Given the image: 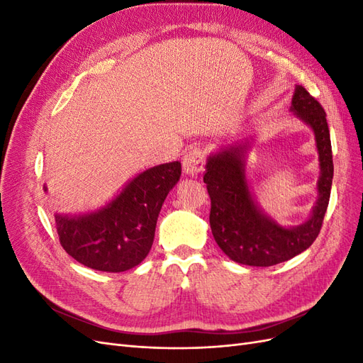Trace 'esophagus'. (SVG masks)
<instances>
[{
    "mask_svg": "<svg viewBox=\"0 0 363 363\" xmlns=\"http://www.w3.org/2000/svg\"><path fill=\"white\" fill-rule=\"evenodd\" d=\"M206 155L200 148H192L183 157V171L189 175H196L204 169Z\"/></svg>",
    "mask_w": 363,
    "mask_h": 363,
    "instance_id": "34e87169",
    "label": "esophagus"
}]
</instances>
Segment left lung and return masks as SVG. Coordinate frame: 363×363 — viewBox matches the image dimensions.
I'll return each instance as SVG.
<instances>
[{
	"label": "left lung",
	"instance_id": "obj_1",
	"mask_svg": "<svg viewBox=\"0 0 363 363\" xmlns=\"http://www.w3.org/2000/svg\"><path fill=\"white\" fill-rule=\"evenodd\" d=\"M291 111L313 130L320 155V196L304 224L281 227L257 207L245 175L247 145L225 148L206 163L203 180L212 204L208 215L212 235L219 248L242 265L272 267L289 260L309 248L323 227L333 180L332 142L325 112L303 86L295 87Z\"/></svg>",
	"mask_w": 363,
	"mask_h": 363
}]
</instances>
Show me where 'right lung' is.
<instances>
[{
  "instance_id": "add662e5",
  "label": "right lung",
  "mask_w": 363,
  "mask_h": 363,
  "mask_svg": "<svg viewBox=\"0 0 363 363\" xmlns=\"http://www.w3.org/2000/svg\"><path fill=\"white\" fill-rule=\"evenodd\" d=\"M180 175V162L163 163L140 172L100 211L80 216L56 215L63 250L92 269L121 272L135 268L151 250L162 204Z\"/></svg>"
}]
</instances>
